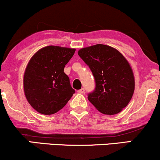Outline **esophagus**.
<instances>
[{
    "label": "esophagus",
    "instance_id": "obj_1",
    "mask_svg": "<svg viewBox=\"0 0 160 160\" xmlns=\"http://www.w3.org/2000/svg\"><path fill=\"white\" fill-rule=\"evenodd\" d=\"M78 92L79 93H84L85 92V89H83V88H82V89H79V90H78Z\"/></svg>",
    "mask_w": 160,
    "mask_h": 160
}]
</instances>
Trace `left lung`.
I'll list each match as a JSON object with an SVG mask.
<instances>
[{"label": "left lung", "instance_id": "obj_1", "mask_svg": "<svg viewBox=\"0 0 160 160\" xmlns=\"http://www.w3.org/2000/svg\"><path fill=\"white\" fill-rule=\"evenodd\" d=\"M95 78V87L88 99L104 114L113 115L126 108L135 90V78L127 60L118 50L96 44L78 51Z\"/></svg>", "mask_w": 160, "mask_h": 160}]
</instances>
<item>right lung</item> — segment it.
I'll return each mask as SVG.
<instances>
[{
	"instance_id": "obj_1",
	"label": "right lung",
	"mask_w": 160,
	"mask_h": 160,
	"mask_svg": "<svg viewBox=\"0 0 160 160\" xmlns=\"http://www.w3.org/2000/svg\"><path fill=\"white\" fill-rule=\"evenodd\" d=\"M74 52L75 49L48 46L29 61L24 74V91L28 103L40 113H56L75 93L64 72Z\"/></svg>"
}]
</instances>
